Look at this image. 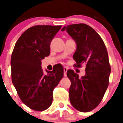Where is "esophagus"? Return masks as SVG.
Segmentation results:
<instances>
[{"instance_id": "esophagus-1", "label": "esophagus", "mask_w": 123, "mask_h": 123, "mask_svg": "<svg viewBox=\"0 0 123 123\" xmlns=\"http://www.w3.org/2000/svg\"><path fill=\"white\" fill-rule=\"evenodd\" d=\"M68 71V68L67 67H64L63 68V73L64 76H67V72Z\"/></svg>"}]
</instances>
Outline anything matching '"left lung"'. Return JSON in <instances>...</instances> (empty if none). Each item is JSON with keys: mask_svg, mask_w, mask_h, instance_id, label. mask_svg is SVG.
I'll return each mask as SVG.
<instances>
[{"mask_svg": "<svg viewBox=\"0 0 123 123\" xmlns=\"http://www.w3.org/2000/svg\"><path fill=\"white\" fill-rule=\"evenodd\" d=\"M61 31H67L76 44L75 66H86V74L81 78L71 69L67 71L71 83L69 100L77 110L88 112L98 106L108 86L111 68L108 52L99 34L86 24L68 25Z\"/></svg>", "mask_w": 123, "mask_h": 123, "instance_id": "1", "label": "left lung"}]
</instances>
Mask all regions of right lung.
Instances as JSON below:
<instances>
[{
    "label": "right lung",
    "mask_w": 123,
    "mask_h": 123,
    "mask_svg": "<svg viewBox=\"0 0 123 123\" xmlns=\"http://www.w3.org/2000/svg\"><path fill=\"white\" fill-rule=\"evenodd\" d=\"M62 26L37 25L29 28L15 44L12 57L13 84L23 104L36 111L51 105L53 91L63 77V68L56 65L52 71L41 67V60L50 55V42Z\"/></svg>",
    "instance_id": "obj_1"
}]
</instances>
